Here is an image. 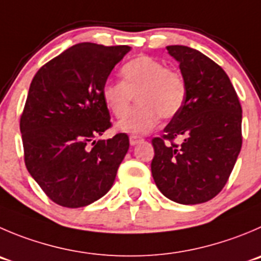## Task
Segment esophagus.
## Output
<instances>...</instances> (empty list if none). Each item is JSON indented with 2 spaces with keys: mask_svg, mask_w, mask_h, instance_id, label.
Listing matches in <instances>:
<instances>
[{
  "mask_svg": "<svg viewBox=\"0 0 261 261\" xmlns=\"http://www.w3.org/2000/svg\"><path fill=\"white\" fill-rule=\"evenodd\" d=\"M129 142H130V145L132 146H136L138 145V143L143 142V137H141V136H137V135H132L130 137H129Z\"/></svg>",
  "mask_w": 261,
  "mask_h": 261,
  "instance_id": "34e87169",
  "label": "esophagus"
}]
</instances>
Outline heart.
<instances>
[{
  "instance_id": "heart-1",
  "label": "heart",
  "mask_w": 261,
  "mask_h": 261,
  "mask_svg": "<svg viewBox=\"0 0 261 261\" xmlns=\"http://www.w3.org/2000/svg\"><path fill=\"white\" fill-rule=\"evenodd\" d=\"M120 75L121 82H105L101 95L115 118L125 116L118 123L123 132L146 133L158 125L160 116L172 119L182 110L187 97V84L179 71L141 55L121 68ZM133 95L139 105L128 113Z\"/></svg>"
}]
</instances>
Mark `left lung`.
<instances>
[{
  "label": "left lung",
  "instance_id": "1",
  "mask_svg": "<svg viewBox=\"0 0 261 261\" xmlns=\"http://www.w3.org/2000/svg\"><path fill=\"white\" fill-rule=\"evenodd\" d=\"M166 49L179 63L187 97L164 135L151 141V173L165 197L196 205L214 198L232 173L242 146V108L228 75L212 59L187 46Z\"/></svg>",
  "mask_w": 261,
  "mask_h": 261
}]
</instances>
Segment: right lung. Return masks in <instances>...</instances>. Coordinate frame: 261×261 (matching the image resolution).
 <instances>
[{"instance_id":"1","label":"right lung","mask_w":261,"mask_h":261,"mask_svg":"<svg viewBox=\"0 0 261 261\" xmlns=\"http://www.w3.org/2000/svg\"><path fill=\"white\" fill-rule=\"evenodd\" d=\"M129 46L78 43L36 73L20 116L24 161L47 197L83 207L109 192L129 148L125 133L95 141L111 128L101 89Z\"/></svg>"}]
</instances>
